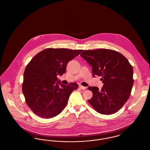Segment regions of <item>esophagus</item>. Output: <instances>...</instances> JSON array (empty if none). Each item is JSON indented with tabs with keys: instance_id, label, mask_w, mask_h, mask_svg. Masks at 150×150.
Returning <instances> with one entry per match:
<instances>
[{
	"instance_id": "obj_1",
	"label": "esophagus",
	"mask_w": 150,
	"mask_h": 150,
	"mask_svg": "<svg viewBox=\"0 0 150 150\" xmlns=\"http://www.w3.org/2000/svg\"><path fill=\"white\" fill-rule=\"evenodd\" d=\"M79 88L80 89H86V86H79Z\"/></svg>"
}]
</instances>
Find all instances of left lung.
<instances>
[{
  "instance_id": "obj_1",
  "label": "left lung",
  "mask_w": 150,
  "mask_h": 150,
  "mask_svg": "<svg viewBox=\"0 0 150 150\" xmlns=\"http://www.w3.org/2000/svg\"><path fill=\"white\" fill-rule=\"evenodd\" d=\"M80 56L92 66L93 76H101L103 86L100 90L89 86L93 93L90 105L101 114H112L120 110L128 100L134 79L133 69L120 53L107 49L84 50Z\"/></svg>"
}]
</instances>
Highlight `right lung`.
<instances>
[{
  "label": "right lung",
  "instance_id": "obj_1",
  "mask_svg": "<svg viewBox=\"0 0 150 150\" xmlns=\"http://www.w3.org/2000/svg\"><path fill=\"white\" fill-rule=\"evenodd\" d=\"M82 51L47 48L36 54L27 64L22 92L26 104L35 114L48 119L64 110L70 94L78 85L72 83L65 86L59 81L57 83V75L61 76L65 73L68 62Z\"/></svg>",
  "mask_w": 150,
  "mask_h": 150
}]
</instances>
